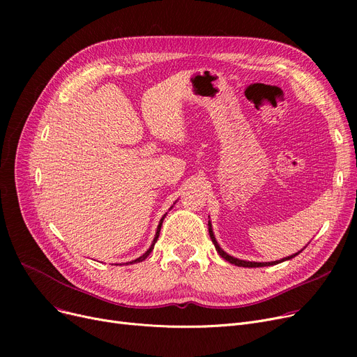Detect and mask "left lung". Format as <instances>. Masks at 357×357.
<instances>
[{
    "instance_id": "8db88e82",
    "label": "left lung",
    "mask_w": 357,
    "mask_h": 357,
    "mask_svg": "<svg viewBox=\"0 0 357 357\" xmlns=\"http://www.w3.org/2000/svg\"><path fill=\"white\" fill-rule=\"evenodd\" d=\"M208 233H210V237H211V240H213V243H214L215 250L218 252V255H220L222 259H226L227 261H230V264H233V265H236V266H240V268H241V266H243V268H264V266H273V265H278V264H280V261L291 260L292 257L298 256L299 253H301V252L304 250V249H301V250L296 252V253H294V255H291V256H287V257H284V259H280V260H275V261H249V260H241V259H237V257H234V256H230L229 253H226V252H224V250L220 248L218 241L215 240L214 231H213L211 221H208Z\"/></svg>"
}]
</instances>
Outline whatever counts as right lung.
Listing matches in <instances>:
<instances>
[{
  "label": "right lung",
  "mask_w": 357,
  "mask_h": 357,
  "mask_svg": "<svg viewBox=\"0 0 357 357\" xmlns=\"http://www.w3.org/2000/svg\"><path fill=\"white\" fill-rule=\"evenodd\" d=\"M174 204H176V201H175ZM172 207H174V205H172ZM172 207H171V208H172ZM171 208H169V210H171ZM166 214H167V213H166ZM166 214H165V215L160 218V221H159V226H158V229H156V234H155V238H153V241H152V245H150V248H149V249H147V250H146V252H144V253H143L140 257H137V259H135V260H131V261H127L126 265H128V264H130V265H133V264H139V261H143V260H144V259H146V257H147L150 253H152V250H153V248H155V243L158 241V237H159V233H160V227H162V222H163V220H165Z\"/></svg>",
  "instance_id": "right-lung-1"
}]
</instances>
